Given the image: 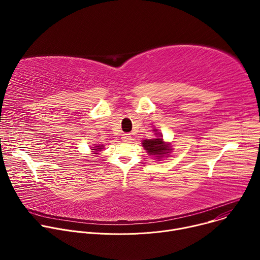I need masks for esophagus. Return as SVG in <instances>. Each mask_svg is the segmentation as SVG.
I'll use <instances>...</instances> for the list:
<instances>
[{"mask_svg":"<svg viewBox=\"0 0 260 260\" xmlns=\"http://www.w3.org/2000/svg\"><path fill=\"white\" fill-rule=\"evenodd\" d=\"M121 139H122L123 142H129L132 140V135L131 134H123Z\"/></svg>","mask_w":260,"mask_h":260,"instance_id":"1","label":"esophagus"}]
</instances>
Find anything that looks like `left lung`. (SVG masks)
Listing matches in <instances>:
<instances>
[{
  "instance_id": "obj_1",
  "label": "left lung",
  "mask_w": 260,
  "mask_h": 260,
  "mask_svg": "<svg viewBox=\"0 0 260 260\" xmlns=\"http://www.w3.org/2000/svg\"><path fill=\"white\" fill-rule=\"evenodd\" d=\"M154 135L156 136L154 139H146L142 141V146L147 153L150 156L154 157V159L161 160L164 157H169L170 153L173 152L172 145L169 142H165L162 139V135L158 133L157 129H153Z\"/></svg>"
}]
</instances>
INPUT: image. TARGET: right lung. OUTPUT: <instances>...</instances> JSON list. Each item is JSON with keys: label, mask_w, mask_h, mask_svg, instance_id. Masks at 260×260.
<instances>
[{"label": "right lung", "mask_w": 260, "mask_h": 260, "mask_svg": "<svg viewBox=\"0 0 260 260\" xmlns=\"http://www.w3.org/2000/svg\"><path fill=\"white\" fill-rule=\"evenodd\" d=\"M104 145L103 144H92V146L90 147V150L92 152V154L99 155L100 151H102L104 149Z\"/></svg>", "instance_id": "obj_1"}]
</instances>
